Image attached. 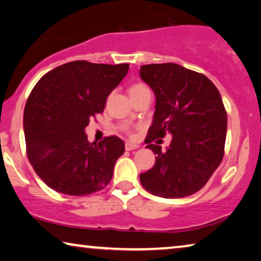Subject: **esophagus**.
I'll return each instance as SVG.
<instances>
[{
    "instance_id": "34e87169",
    "label": "esophagus",
    "mask_w": 261,
    "mask_h": 261,
    "mask_svg": "<svg viewBox=\"0 0 261 261\" xmlns=\"http://www.w3.org/2000/svg\"><path fill=\"white\" fill-rule=\"evenodd\" d=\"M125 148H126V150L130 151V150L138 149L139 146H138V144H135V143H132V142H126V144H125Z\"/></svg>"
}]
</instances>
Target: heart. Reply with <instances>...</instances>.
<instances>
[{
    "mask_svg": "<svg viewBox=\"0 0 261 261\" xmlns=\"http://www.w3.org/2000/svg\"><path fill=\"white\" fill-rule=\"evenodd\" d=\"M144 90H148V87L144 85V84H134V85H132L129 87V90H128V92H129L130 97L132 95H135L140 93V92H142Z\"/></svg>",
    "mask_w": 261,
    "mask_h": 261,
    "instance_id": "b5f03b06",
    "label": "heart"
}]
</instances>
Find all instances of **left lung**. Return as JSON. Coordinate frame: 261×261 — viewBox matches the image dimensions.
Wrapping results in <instances>:
<instances>
[{
    "instance_id": "left-lung-1",
    "label": "left lung",
    "mask_w": 261,
    "mask_h": 261,
    "mask_svg": "<svg viewBox=\"0 0 261 261\" xmlns=\"http://www.w3.org/2000/svg\"><path fill=\"white\" fill-rule=\"evenodd\" d=\"M140 77L156 97L153 125L144 140L156 160L140 174L142 187L164 198L195 194L224 156L227 115L219 91L206 75L174 63L142 65ZM167 133L173 140L162 152L151 142Z\"/></svg>"
}]
</instances>
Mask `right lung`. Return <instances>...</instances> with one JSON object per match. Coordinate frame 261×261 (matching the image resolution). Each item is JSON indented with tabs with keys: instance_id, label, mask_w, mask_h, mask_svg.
I'll use <instances>...</instances> for the list:
<instances>
[{
	"instance_id": "add662e5",
	"label": "right lung",
	"mask_w": 261,
	"mask_h": 261,
	"mask_svg": "<svg viewBox=\"0 0 261 261\" xmlns=\"http://www.w3.org/2000/svg\"><path fill=\"white\" fill-rule=\"evenodd\" d=\"M128 70L129 64L74 61L47 72L35 85L23 117L27 155L51 189L84 196L111 182L125 143L118 136L91 143L85 127L102 113L107 97Z\"/></svg>"
}]
</instances>
